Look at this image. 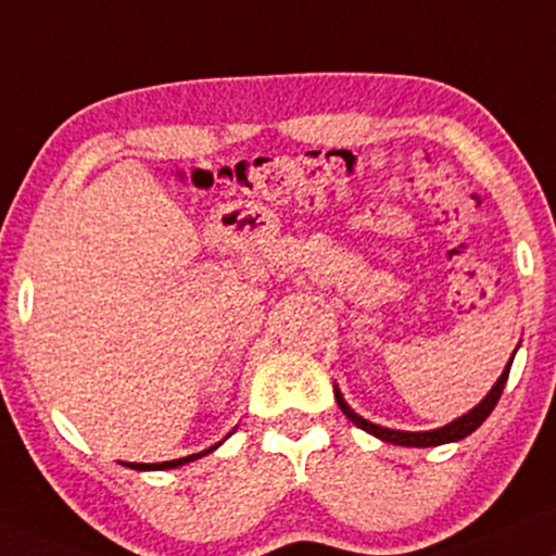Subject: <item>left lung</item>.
I'll return each mask as SVG.
<instances>
[{"mask_svg": "<svg viewBox=\"0 0 556 556\" xmlns=\"http://www.w3.org/2000/svg\"><path fill=\"white\" fill-rule=\"evenodd\" d=\"M516 355V353H513ZM510 366H513V358L508 366H505V371L500 374V379L495 381V387L490 389L488 396H484L482 402L477 404L475 409H469L467 415L456 417L454 422L443 425V428H435V430H422V433H409V430H392V428H381V425H374L368 422L366 417H361L355 409L342 400L340 389L334 387V400H338L340 409L345 413L348 420L353 425H358L361 430H366V433H371L379 438V441H387V443H394V445H409V448H428V445H443V443H454V441H462V438H467L475 433V430L488 420L492 409H495V404L500 400V394H503L505 389V381H508V374H510Z\"/></svg>", "mask_w": 556, "mask_h": 556, "instance_id": "8db88e82", "label": "left lung"}]
</instances>
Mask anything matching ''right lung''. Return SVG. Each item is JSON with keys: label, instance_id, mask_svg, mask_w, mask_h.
<instances>
[{"label": "right lung", "instance_id": "obj_1", "mask_svg": "<svg viewBox=\"0 0 556 556\" xmlns=\"http://www.w3.org/2000/svg\"><path fill=\"white\" fill-rule=\"evenodd\" d=\"M218 445H222V443L211 445V448L201 451V454H190V456H182V458H173V462H162V464H123V467H131V469H136V471H164V469H177V467H182V464H190V462H195V458H201V456H205V454H211V451H216Z\"/></svg>", "mask_w": 556, "mask_h": 556}]
</instances>
